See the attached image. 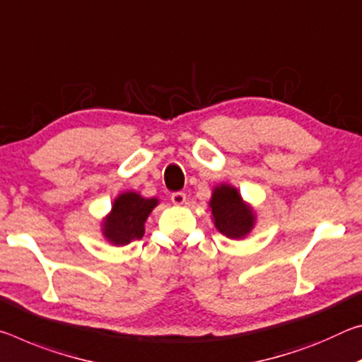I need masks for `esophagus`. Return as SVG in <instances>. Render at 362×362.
Wrapping results in <instances>:
<instances>
[{"label":"esophagus","mask_w":362,"mask_h":362,"mask_svg":"<svg viewBox=\"0 0 362 362\" xmlns=\"http://www.w3.org/2000/svg\"><path fill=\"white\" fill-rule=\"evenodd\" d=\"M171 202H173L175 205H182L186 202V194L185 192L171 194Z\"/></svg>","instance_id":"34e87169"}]
</instances>
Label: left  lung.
<instances>
[{
	"instance_id": "8db88e82",
	"label": "left lung",
	"mask_w": 362,
	"mask_h": 362,
	"mask_svg": "<svg viewBox=\"0 0 362 362\" xmlns=\"http://www.w3.org/2000/svg\"><path fill=\"white\" fill-rule=\"evenodd\" d=\"M209 206L215 228L229 239H244L255 228V211L234 186L220 185L213 189Z\"/></svg>"
}]
</instances>
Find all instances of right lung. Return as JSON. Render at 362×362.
<instances>
[{
    "mask_svg": "<svg viewBox=\"0 0 362 362\" xmlns=\"http://www.w3.org/2000/svg\"><path fill=\"white\" fill-rule=\"evenodd\" d=\"M158 199H146L141 194L127 191L118 195L112 210L103 220V235L112 245H127L144 235V224Z\"/></svg>",
    "mask_w": 362,
    "mask_h": 362,
    "instance_id": "right-lung-1",
    "label": "right lung"
}]
</instances>
